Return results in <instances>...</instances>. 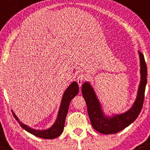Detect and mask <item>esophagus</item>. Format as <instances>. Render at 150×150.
I'll use <instances>...</instances> for the list:
<instances>
[{
  "mask_svg": "<svg viewBox=\"0 0 150 150\" xmlns=\"http://www.w3.org/2000/svg\"><path fill=\"white\" fill-rule=\"evenodd\" d=\"M83 80H84V76L83 75H78V78H77V82H78V85H79V86L81 87V86H82V83L83 82Z\"/></svg>",
  "mask_w": 150,
  "mask_h": 150,
  "instance_id": "obj_1",
  "label": "esophagus"
}]
</instances>
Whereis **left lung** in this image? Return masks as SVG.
<instances>
[{
    "mask_svg": "<svg viewBox=\"0 0 150 150\" xmlns=\"http://www.w3.org/2000/svg\"><path fill=\"white\" fill-rule=\"evenodd\" d=\"M138 52L140 59L141 81L136 100L132 107L127 111L109 117L103 111L101 104L90 83L86 81L82 85V94L86 103L91 125L99 133L106 135L118 133L133 123L140 114L147 82V68L144 55L140 51Z\"/></svg>",
    "mask_w": 150,
    "mask_h": 150,
    "instance_id": "left-lung-1",
    "label": "left lung"
}]
</instances>
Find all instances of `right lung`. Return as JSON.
<instances>
[{"label":"right lung","instance_id":"obj_1","mask_svg":"<svg viewBox=\"0 0 150 150\" xmlns=\"http://www.w3.org/2000/svg\"><path fill=\"white\" fill-rule=\"evenodd\" d=\"M78 91H79V87H78V83H76V81H73L64 92L56 121L51 127L45 129V130H36V129L31 128L30 127L23 124L22 122L19 120V119L17 118V117L12 110L13 115L16 120L18 122L19 124L20 125V126L28 133H31L37 137L42 138V139H53L60 136L63 132L65 120H66L67 114L68 113V109H69L70 102L72 99L78 94Z\"/></svg>","mask_w":150,"mask_h":150}]
</instances>
